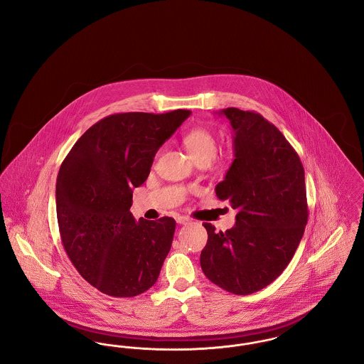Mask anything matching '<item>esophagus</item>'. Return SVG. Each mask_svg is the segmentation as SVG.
Segmentation results:
<instances>
[{
  "label": "esophagus",
  "instance_id": "obj_1",
  "mask_svg": "<svg viewBox=\"0 0 364 364\" xmlns=\"http://www.w3.org/2000/svg\"><path fill=\"white\" fill-rule=\"evenodd\" d=\"M189 222H191V219L186 216H176V223H179V225H186Z\"/></svg>",
  "mask_w": 364,
  "mask_h": 364
}]
</instances>
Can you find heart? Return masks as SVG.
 Listing matches in <instances>:
<instances>
[{
  "label": "heart",
  "mask_w": 364,
  "mask_h": 364,
  "mask_svg": "<svg viewBox=\"0 0 364 364\" xmlns=\"http://www.w3.org/2000/svg\"><path fill=\"white\" fill-rule=\"evenodd\" d=\"M186 151L191 159L197 161H210L216 151V138L208 127L197 126L189 130L182 138Z\"/></svg>",
  "instance_id": "obj_1"
}]
</instances>
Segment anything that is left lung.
Listing matches in <instances>:
<instances>
[{
	"label": "left lung",
	"mask_w": 364,
	"mask_h": 364,
	"mask_svg": "<svg viewBox=\"0 0 364 364\" xmlns=\"http://www.w3.org/2000/svg\"><path fill=\"white\" fill-rule=\"evenodd\" d=\"M220 114L232 127L235 159L215 191L238 213L226 231L204 223L208 241L200 263L210 282L245 296L275 281L303 238L304 167L284 134L260 114L238 108Z\"/></svg>",
	"instance_id": "8db88e82"
}]
</instances>
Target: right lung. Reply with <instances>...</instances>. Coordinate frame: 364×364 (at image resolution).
I'll use <instances>...</instances> for the list:
<instances>
[{"mask_svg": "<svg viewBox=\"0 0 364 364\" xmlns=\"http://www.w3.org/2000/svg\"><path fill=\"white\" fill-rule=\"evenodd\" d=\"M126 112L107 116L82 135L61 163L56 212L64 249L77 272L112 297L154 287L173 244L175 220H135L133 189L159 148L191 115Z\"/></svg>", "mask_w": 364, "mask_h": 364, "instance_id": "obj_1", "label": "right lung"}]
</instances>
